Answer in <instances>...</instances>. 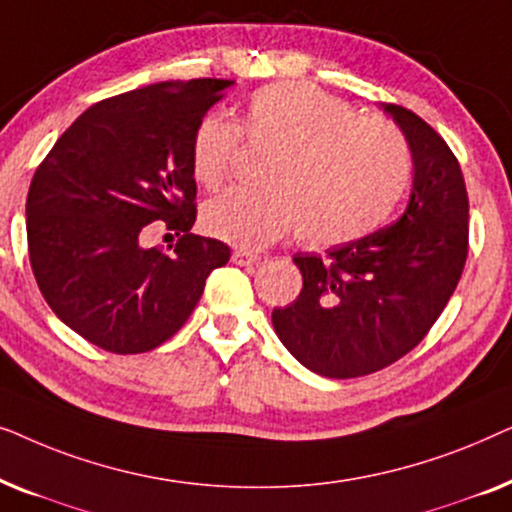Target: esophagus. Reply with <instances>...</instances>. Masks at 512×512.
I'll return each mask as SVG.
<instances>
[{
    "instance_id": "obj_1",
    "label": "esophagus",
    "mask_w": 512,
    "mask_h": 512,
    "mask_svg": "<svg viewBox=\"0 0 512 512\" xmlns=\"http://www.w3.org/2000/svg\"><path fill=\"white\" fill-rule=\"evenodd\" d=\"M258 254H254V251H247V249H235L233 251V263L235 265H254L258 263Z\"/></svg>"
}]
</instances>
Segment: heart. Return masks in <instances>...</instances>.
I'll return each instance as SVG.
<instances>
[{
	"label": "heart",
	"mask_w": 512,
	"mask_h": 512,
	"mask_svg": "<svg viewBox=\"0 0 512 512\" xmlns=\"http://www.w3.org/2000/svg\"><path fill=\"white\" fill-rule=\"evenodd\" d=\"M244 137L272 149L254 188H228L202 209V228L244 249H261L298 228L314 247L368 235L391 214L410 181V144L394 123L361 116L310 83H275L249 97L240 125L219 111L198 121L191 172L219 188Z\"/></svg>",
	"instance_id": "1"
}]
</instances>
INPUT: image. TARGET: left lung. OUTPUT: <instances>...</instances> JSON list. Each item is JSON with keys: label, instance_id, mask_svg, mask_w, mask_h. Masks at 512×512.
<instances>
[{"label": "left lung", "instance_id": "obj_1", "mask_svg": "<svg viewBox=\"0 0 512 512\" xmlns=\"http://www.w3.org/2000/svg\"><path fill=\"white\" fill-rule=\"evenodd\" d=\"M412 153V191L389 228L296 254L303 291L272 310L284 347L312 373L347 380L415 349L457 289L468 256V193L445 139L410 109L382 104Z\"/></svg>", "mask_w": 512, "mask_h": 512}]
</instances>
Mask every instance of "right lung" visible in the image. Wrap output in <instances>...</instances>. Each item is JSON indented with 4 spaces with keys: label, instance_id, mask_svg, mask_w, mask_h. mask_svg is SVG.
Returning a JSON list of instances; mask_svg holds the SVG:
<instances>
[{
    "label": "right lung",
    "instance_id": "obj_1",
    "mask_svg": "<svg viewBox=\"0 0 512 512\" xmlns=\"http://www.w3.org/2000/svg\"><path fill=\"white\" fill-rule=\"evenodd\" d=\"M233 86L153 83L83 111L34 172L27 249L39 291L65 324L114 354L170 340L230 247L193 235V130ZM153 220L177 229L170 255L143 247Z\"/></svg>",
    "mask_w": 512,
    "mask_h": 512
}]
</instances>
